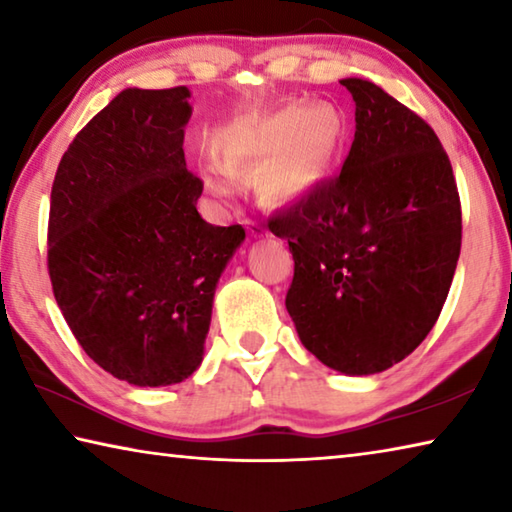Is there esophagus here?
Returning a JSON list of instances; mask_svg holds the SVG:
<instances>
[{"mask_svg":"<svg viewBox=\"0 0 512 512\" xmlns=\"http://www.w3.org/2000/svg\"><path fill=\"white\" fill-rule=\"evenodd\" d=\"M246 228H248V235L250 237H264V235H268V230H266V225L264 223H259V221H246Z\"/></svg>","mask_w":512,"mask_h":512,"instance_id":"1","label":"esophagus"}]
</instances>
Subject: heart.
I'll list each match as a JSON object with an SVG mask.
<instances>
[{"mask_svg":"<svg viewBox=\"0 0 512 512\" xmlns=\"http://www.w3.org/2000/svg\"><path fill=\"white\" fill-rule=\"evenodd\" d=\"M345 126L332 108L311 110L305 103H291L259 119L228 149V171L255 173V187L266 201L284 203L309 194L327 176L341 155ZM216 196L230 194V180L207 178Z\"/></svg>","mask_w":512,"mask_h":512,"instance_id":"b5f03b06","label":"heart"}]
</instances>
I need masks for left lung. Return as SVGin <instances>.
<instances>
[{
	"label": "left lung",
	"instance_id": "1",
	"mask_svg": "<svg viewBox=\"0 0 512 512\" xmlns=\"http://www.w3.org/2000/svg\"><path fill=\"white\" fill-rule=\"evenodd\" d=\"M354 142L341 173L268 216L289 241L287 311L305 348L372 375L418 348L461 255V198L438 135L375 83L345 79Z\"/></svg>",
	"mask_w": 512,
	"mask_h": 512
}]
</instances>
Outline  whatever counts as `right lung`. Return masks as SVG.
Segmentation results:
<instances>
[{"label": "right lung", "instance_id": "add662e5", "mask_svg": "<svg viewBox=\"0 0 512 512\" xmlns=\"http://www.w3.org/2000/svg\"><path fill=\"white\" fill-rule=\"evenodd\" d=\"M189 90L128 88L94 115L51 185L47 268L85 354L135 386H167L201 366L216 282L241 225L196 210L187 169Z\"/></svg>", "mask_w": 512, "mask_h": 512}]
</instances>
